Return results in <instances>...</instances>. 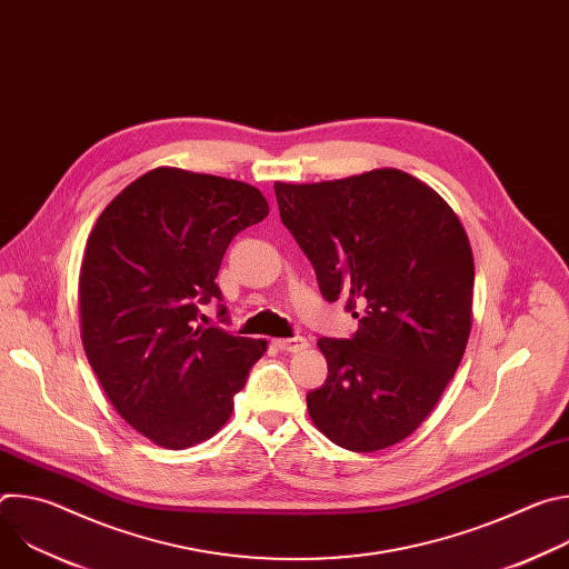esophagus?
<instances>
[{
  "label": "esophagus",
  "instance_id": "1",
  "mask_svg": "<svg viewBox=\"0 0 569 569\" xmlns=\"http://www.w3.org/2000/svg\"><path fill=\"white\" fill-rule=\"evenodd\" d=\"M274 347H277L279 351L297 353V351L306 349V347H308V342H306V338H279V340H274Z\"/></svg>",
  "mask_w": 569,
  "mask_h": 569
}]
</instances>
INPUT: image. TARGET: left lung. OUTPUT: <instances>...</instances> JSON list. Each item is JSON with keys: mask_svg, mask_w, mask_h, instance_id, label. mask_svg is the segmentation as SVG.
<instances>
[{"mask_svg": "<svg viewBox=\"0 0 569 569\" xmlns=\"http://www.w3.org/2000/svg\"><path fill=\"white\" fill-rule=\"evenodd\" d=\"M274 193L323 299H347L353 317L366 308L351 340H317L329 376L308 391V415L340 448H389L428 419L463 358L475 283L466 229L398 169L277 182Z\"/></svg>", "mask_w": 569, "mask_h": 569, "instance_id": "left-lung-1", "label": "left lung"}]
</instances>
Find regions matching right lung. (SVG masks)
<instances>
[{"mask_svg": "<svg viewBox=\"0 0 569 569\" xmlns=\"http://www.w3.org/2000/svg\"><path fill=\"white\" fill-rule=\"evenodd\" d=\"M270 207L246 182L159 167L99 216L80 266V338L114 410L152 443L213 437L266 340L200 327L231 238ZM227 321V308L218 303Z\"/></svg>", "mask_w": 569, "mask_h": 569, "instance_id": "add662e5", "label": "right lung"}]
</instances>
